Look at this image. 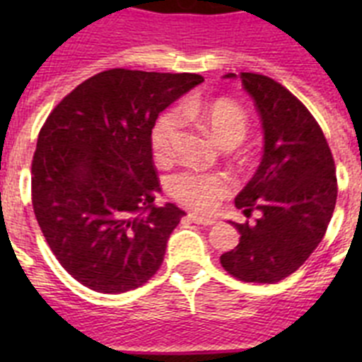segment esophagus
Masks as SVG:
<instances>
[{"instance_id": "obj_1", "label": "esophagus", "mask_w": 362, "mask_h": 362, "mask_svg": "<svg viewBox=\"0 0 362 362\" xmlns=\"http://www.w3.org/2000/svg\"><path fill=\"white\" fill-rule=\"evenodd\" d=\"M188 217H190V221H194L196 225H203V226H210L216 223V219L210 216H203V214H196V212H190L188 214Z\"/></svg>"}]
</instances>
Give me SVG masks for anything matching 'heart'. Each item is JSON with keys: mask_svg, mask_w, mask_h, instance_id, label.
<instances>
[{"mask_svg": "<svg viewBox=\"0 0 362 362\" xmlns=\"http://www.w3.org/2000/svg\"><path fill=\"white\" fill-rule=\"evenodd\" d=\"M183 117L199 121L219 145L241 143L248 132V117L239 105L230 99L199 101L190 99L179 107ZM179 114L165 112L153 123L150 132V146L158 159H168L174 150V137L179 129ZM168 192L179 203L190 209L210 210L230 192V179L223 174L197 170H181L168 179Z\"/></svg>", "mask_w": 362, "mask_h": 362, "instance_id": "obj_1", "label": "heart"}]
</instances>
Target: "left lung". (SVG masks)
Instances as JSON below:
<instances>
[{
    "label": "left lung",
    "instance_id": "obj_1",
    "mask_svg": "<svg viewBox=\"0 0 362 362\" xmlns=\"http://www.w3.org/2000/svg\"><path fill=\"white\" fill-rule=\"evenodd\" d=\"M239 79L259 112L264 146L235 206L261 217L255 225L230 221L241 238L221 264L239 281L270 284L293 274L325 238L337 199L335 165L321 127L292 92L261 74Z\"/></svg>",
    "mask_w": 362,
    "mask_h": 362
}]
</instances>
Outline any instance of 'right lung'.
<instances>
[{"label": "right lung", "mask_w": 362, "mask_h": 362, "mask_svg": "<svg viewBox=\"0 0 362 362\" xmlns=\"http://www.w3.org/2000/svg\"><path fill=\"white\" fill-rule=\"evenodd\" d=\"M199 74L112 69L50 112L32 159V206L50 250L76 281L123 293L159 270L185 212L161 192L150 132Z\"/></svg>", "instance_id": "obj_1"}]
</instances>
